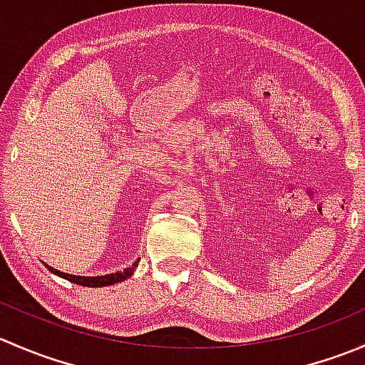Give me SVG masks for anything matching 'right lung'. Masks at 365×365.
<instances>
[{"label": "right lung", "instance_id": "add662e5", "mask_svg": "<svg viewBox=\"0 0 365 365\" xmlns=\"http://www.w3.org/2000/svg\"><path fill=\"white\" fill-rule=\"evenodd\" d=\"M139 261H135L132 267L125 268L123 272H116V274H109V275H101V277H81V275H70V274H63V272L56 270V268H51L49 264H46L53 274L60 275V277L67 279V281L73 282V284H79V286H86V288H102V286H111L116 284V282L125 281L127 277H130L134 274V270L138 268Z\"/></svg>", "mask_w": 365, "mask_h": 365}]
</instances>
